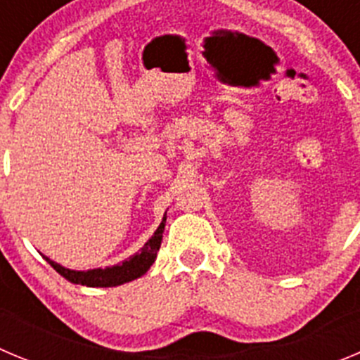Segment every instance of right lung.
Listing matches in <instances>:
<instances>
[{
    "instance_id": "add662e5",
    "label": "right lung",
    "mask_w": 360,
    "mask_h": 360,
    "mask_svg": "<svg viewBox=\"0 0 360 360\" xmlns=\"http://www.w3.org/2000/svg\"><path fill=\"white\" fill-rule=\"evenodd\" d=\"M165 222H167V217H163L161 224L158 226L154 235L145 242V245L141 248L140 252H136V255L129 257L127 260H124L122 264L111 265V267L73 271V269L63 267V265L50 260L48 257L44 258H46L48 264H50L60 276H64L68 281H71V283L86 285V287H116V285L129 283V281L136 280V278L143 276L148 269L152 267V264L156 262L158 251H160L161 240H163Z\"/></svg>"
}]
</instances>
